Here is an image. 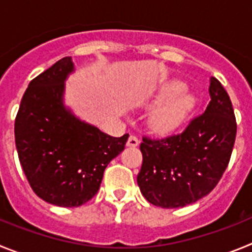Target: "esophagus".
<instances>
[{"instance_id":"obj_1","label":"esophagus","mask_w":252,"mask_h":252,"mask_svg":"<svg viewBox=\"0 0 252 252\" xmlns=\"http://www.w3.org/2000/svg\"><path fill=\"white\" fill-rule=\"evenodd\" d=\"M140 144V140L137 139L136 136H133V135H131L130 137H128L127 140V146H131V148H135V146H137Z\"/></svg>"}]
</instances>
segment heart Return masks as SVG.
Returning a JSON list of instances; mask_svg holds the SVG:
<instances>
[{
  "label": "heart",
  "instance_id": "heart-1",
  "mask_svg": "<svg viewBox=\"0 0 252 252\" xmlns=\"http://www.w3.org/2000/svg\"><path fill=\"white\" fill-rule=\"evenodd\" d=\"M183 82L173 81L162 87L151 106H159L150 116V127L166 133L177 128L193 106V97L186 92Z\"/></svg>",
  "mask_w": 252,
  "mask_h": 252
}]
</instances>
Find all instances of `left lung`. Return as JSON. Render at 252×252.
<instances>
[{
	"label": "left lung",
	"instance_id": "obj_1",
	"mask_svg": "<svg viewBox=\"0 0 252 252\" xmlns=\"http://www.w3.org/2000/svg\"><path fill=\"white\" fill-rule=\"evenodd\" d=\"M211 101L183 132L142 139L137 184L151 204L178 208L212 192L226 170L236 139L235 113L222 84L211 77Z\"/></svg>",
	"mask_w": 252,
	"mask_h": 252
}]
</instances>
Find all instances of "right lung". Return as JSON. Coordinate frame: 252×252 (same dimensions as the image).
<instances>
[{
	"label": "right lung",
	"mask_w": 252,
	"mask_h": 252,
	"mask_svg": "<svg viewBox=\"0 0 252 252\" xmlns=\"http://www.w3.org/2000/svg\"><path fill=\"white\" fill-rule=\"evenodd\" d=\"M72 58L58 60L29 84L15 120L22 170L37 197L59 207L92 199L103 171L125 149L127 133L113 137L82 121L64 104Z\"/></svg>",
	"instance_id": "add662e5"
}]
</instances>
